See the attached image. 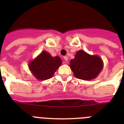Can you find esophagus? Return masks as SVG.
I'll list each match as a JSON object with an SVG mask.
<instances>
[{
    "label": "esophagus",
    "mask_w": 124,
    "mask_h": 124,
    "mask_svg": "<svg viewBox=\"0 0 124 124\" xmlns=\"http://www.w3.org/2000/svg\"><path fill=\"white\" fill-rule=\"evenodd\" d=\"M64 60L66 61V62H67V61H68V57L67 56H64Z\"/></svg>",
    "instance_id": "obj_1"
}]
</instances>
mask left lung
<instances>
[{
  "label": "left lung",
  "instance_id": "left-lung-1",
  "mask_svg": "<svg viewBox=\"0 0 124 124\" xmlns=\"http://www.w3.org/2000/svg\"><path fill=\"white\" fill-rule=\"evenodd\" d=\"M75 56V58L70 60V67L77 78L84 80L93 79L103 68L102 59L98 56H91L80 50Z\"/></svg>",
  "mask_w": 124,
  "mask_h": 124
}]
</instances>
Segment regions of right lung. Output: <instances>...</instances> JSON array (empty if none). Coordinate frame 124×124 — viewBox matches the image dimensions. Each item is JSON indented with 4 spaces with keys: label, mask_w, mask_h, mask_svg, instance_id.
Returning <instances> with one entry per match:
<instances>
[{
    "label": "right lung",
    "mask_w": 124,
    "mask_h": 124,
    "mask_svg": "<svg viewBox=\"0 0 124 124\" xmlns=\"http://www.w3.org/2000/svg\"><path fill=\"white\" fill-rule=\"evenodd\" d=\"M62 63L60 57H53L47 52L43 51L30 62L29 68L38 80H47L52 77Z\"/></svg>",
    "instance_id": "add662e5"
}]
</instances>
